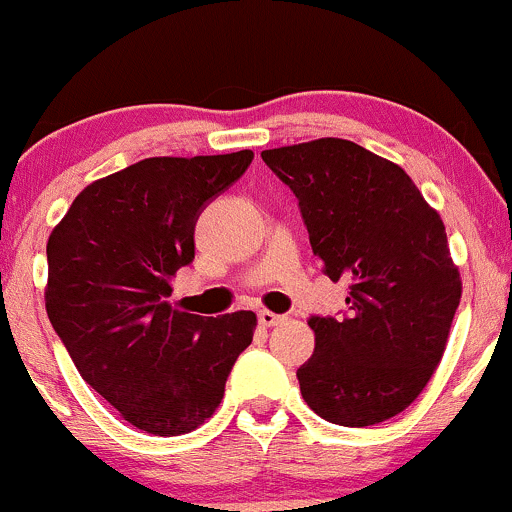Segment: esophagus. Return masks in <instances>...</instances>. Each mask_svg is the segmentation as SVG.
I'll return each mask as SVG.
<instances>
[{"instance_id":"1","label":"esophagus","mask_w":512,"mask_h":512,"mask_svg":"<svg viewBox=\"0 0 512 512\" xmlns=\"http://www.w3.org/2000/svg\"><path fill=\"white\" fill-rule=\"evenodd\" d=\"M283 320H285L283 315H276V312L271 310L258 312V324H261V327H276V324H280Z\"/></svg>"}]
</instances>
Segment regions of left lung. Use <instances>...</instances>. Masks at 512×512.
I'll list each match as a JSON object with an SVG mask.
<instances>
[{
  "label": "left lung",
  "mask_w": 512,
  "mask_h": 512,
  "mask_svg": "<svg viewBox=\"0 0 512 512\" xmlns=\"http://www.w3.org/2000/svg\"><path fill=\"white\" fill-rule=\"evenodd\" d=\"M266 166L298 197L312 254L346 280V317H310L315 354L300 393L334 425L403 412L430 383L461 300L444 222L398 163L346 139L268 148Z\"/></svg>",
  "instance_id": "left-lung-1"
}]
</instances>
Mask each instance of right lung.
I'll list each match as a JSON object with an SVG mask.
<instances>
[{"mask_svg": "<svg viewBox=\"0 0 512 512\" xmlns=\"http://www.w3.org/2000/svg\"><path fill=\"white\" fill-rule=\"evenodd\" d=\"M251 158H144L87 185L48 236V320L80 376L156 437L212 417L236 356L254 339L251 310L200 317L166 300L178 268L195 258L202 207Z\"/></svg>", "mask_w": 512, "mask_h": 512, "instance_id": "add662e5", "label": "right lung"}]
</instances>
